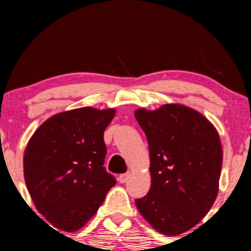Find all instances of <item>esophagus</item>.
I'll use <instances>...</instances> for the list:
<instances>
[{
  "mask_svg": "<svg viewBox=\"0 0 251 251\" xmlns=\"http://www.w3.org/2000/svg\"><path fill=\"white\" fill-rule=\"evenodd\" d=\"M128 177H130V174H121L120 176H119V182H120V183H125V182H127Z\"/></svg>",
  "mask_w": 251,
  "mask_h": 251,
  "instance_id": "34e87169",
  "label": "esophagus"
}]
</instances>
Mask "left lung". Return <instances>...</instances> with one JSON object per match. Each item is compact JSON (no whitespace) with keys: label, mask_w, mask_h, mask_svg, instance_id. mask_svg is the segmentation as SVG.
I'll return each mask as SVG.
<instances>
[{"label":"left lung","mask_w":251,"mask_h":251,"mask_svg":"<svg viewBox=\"0 0 251 251\" xmlns=\"http://www.w3.org/2000/svg\"><path fill=\"white\" fill-rule=\"evenodd\" d=\"M135 116L148 141L151 177L148 194L136 199V206L155 231L184 233L201 221L217 197L219 133L203 114L183 104L141 108Z\"/></svg>","instance_id":"obj_1"}]
</instances>
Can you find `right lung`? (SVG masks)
<instances>
[{"label":"right lung","mask_w":251,"mask_h":251,"mask_svg":"<svg viewBox=\"0 0 251 251\" xmlns=\"http://www.w3.org/2000/svg\"><path fill=\"white\" fill-rule=\"evenodd\" d=\"M115 109L63 111L34 132L24 151V178L37 211L60 231L82 228L116 179L105 171L104 131Z\"/></svg>","instance_id":"right-lung-1"}]
</instances>
